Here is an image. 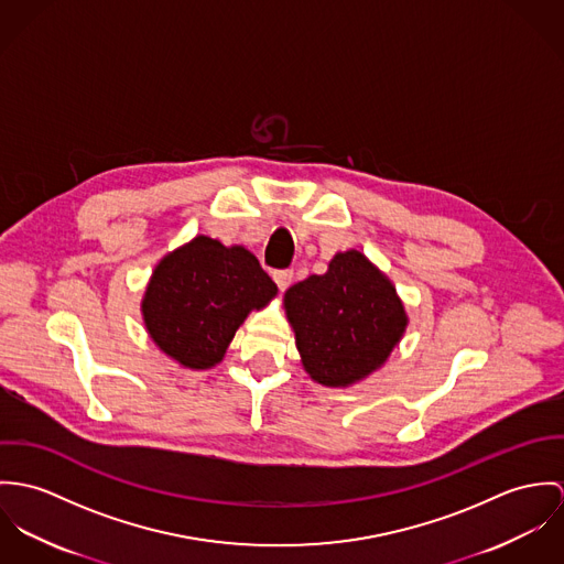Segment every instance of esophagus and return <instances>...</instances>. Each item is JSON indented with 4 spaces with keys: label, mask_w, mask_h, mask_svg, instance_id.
I'll return each instance as SVG.
<instances>
[{
    "label": "esophagus",
    "mask_w": 564,
    "mask_h": 564,
    "mask_svg": "<svg viewBox=\"0 0 564 564\" xmlns=\"http://www.w3.org/2000/svg\"><path fill=\"white\" fill-rule=\"evenodd\" d=\"M272 279H274V283L279 285V290L285 292V290L290 288L292 279H294V272H292V270H274V272H272Z\"/></svg>",
    "instance_id": "esophagus-1"
}]
</instances>
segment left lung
<instances>
[{
	"instance_id": "left-lung-1",
	"label": "left lung",
	"mask_w": 564,
	"mask_h": 564,
	"mask_svg": "<svg viewBox=\"0 0 564 564\" xmlns=\"http://www.w3.org/2000/svg\"><path fill=\"white\" fill-rule=\"evenodd\" d=\"M305 372L326 387H348L384 366L409 317L393 283L359 251L337 252L324 274L285 292Z\"/></svg>"
}]
</instances>
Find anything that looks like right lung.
Returning a JSON list of instances; mask_svg holds the SVG:
<instances>
[{"label": "right lung", "mask_w": 564, "mask_h": 564, "mask_svg": "<svg viewBox=\"0 0 564 564\" xmlns=\"http://www.w3.org/2000/svg\"><path fill=\"white\" fill-rule=\"evenodd\" d=\"M274 296V281L251 251L196 236L155 265L142 317L162 352L189 370H209L247 315Z\"/></svg>", "instance_id": "add662e5"}]
</instances>
